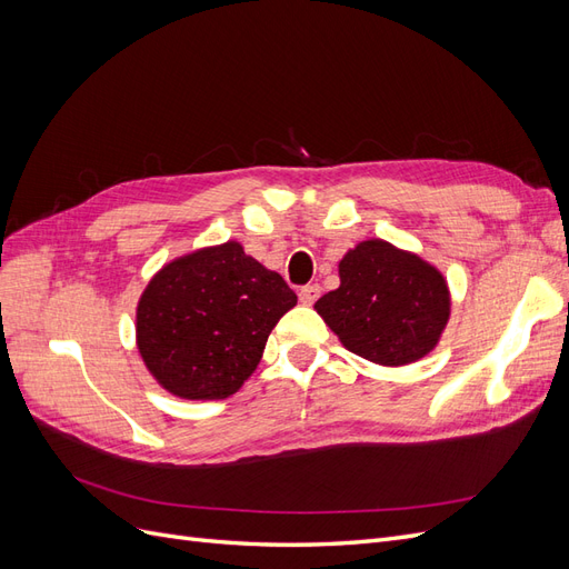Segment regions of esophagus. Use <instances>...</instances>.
<instances>
[{"label":"esophagus","mask_w":569,"mask_h":569,"mask_svg":"<svg viewBox=\"0 0 569 569\" xmlns=\"http://www.w3.org/2000/svg\"><path fill=\"white\" fill-rule=\"evenodd\" d=\"M318 297H320V287H318V284H306V287H301V291H299V299H301L303 306H313Z\"/></svg>","instance_id":"1"}]
</instances>
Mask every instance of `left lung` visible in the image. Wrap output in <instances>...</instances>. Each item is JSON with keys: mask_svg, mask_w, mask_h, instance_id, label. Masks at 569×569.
I'll return each mask as SVG.
<instances>
[{"mask_svg": "<svg viewBox=\"0 0 569 569\" xmlns=\"http://www.w3.org/2000/svg\"><path fill=\"white\" fill-rule=\"evenodd\" d=\"M313 308L343 349L401 368L437 349L451 318V289L416 251L372 237L341 256L339 287Z\"/></svg>", "mask_w": 569, "mask_h": 569, "instance_id": "obj_1", "label": "left lung"}]
</instances>
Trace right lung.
<instances>
[{
    "instance_id": "obj_1",
    "label": "right lung",
    "mask_w": 569,
    "mask_h": 569,
    "mask_svg": "<svg viewBox=\"0 0 569 569\" xmlns=\"http://www.w3.org/2000/svg\"><path fill=\"white\" fill-rule=\"evenodd\" d=\"M295 306L282 274L228 239L153 274L137 301V351L178 399H228L253 375L272 327Z\"/></svg>"
}]
</instances>
